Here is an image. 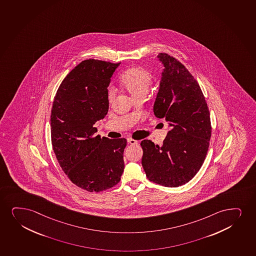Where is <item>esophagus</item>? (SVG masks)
Returning <instances> with one entry per match:
<instances>
[{
	"label": "esophagus",
	"mask_w": 256,
	"mask_h": 256,
	"mask_svg": "<svg viewBox=\"0 0 256 256\" xmlns=\"http://www.w3.org/2000/svg\"><path fill=\"white\" fill-rule=\"evenodd\" d=\"M128 142L130 143V145H136V144H138V140L131 139V138H128Z\"/></svg>",
	"instance_id": "34e87169"
}]
</instances>
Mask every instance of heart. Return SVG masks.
Masks as SVG:
<instances>
[{
    "label": "heart",
    "instance_id": "b5f03b06",
    "mask_svg": "<svg viewBox=\"0 0 256 256\" xmlns=\"http://www.w3.org/2000/svg\"><path fill=\"white\" fill-rule=\"evenodd\" d=\"M151 74L140 66L131 67L126 70L120 78V84L134 99L140 96H145L151 84ZM116 98L114 88H108V102L111 104Z\"/></svg>",
    "mask_w": 256,
    "mask_h": 256
}]
</instances>
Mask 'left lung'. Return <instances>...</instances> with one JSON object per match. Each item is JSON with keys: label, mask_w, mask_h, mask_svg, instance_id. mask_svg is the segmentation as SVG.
I'll return each instance as SVG.
<instances>
[{"label": "left lung", "mask_w": 256, "mask_h": 256, "mask_svg": "<svg viewBox=\"0 0 256 256\" xmlns=\"http://www.w3.org/2000/svg\"><path fill=\"white\" fill-rule=\"evenodd\" d=\"M158 58L164 69L154 112L168 122L170 130L161 146L142 140V164L150 181L178 187L188 183L206 160L210 116L198 82L183 64L168 54Z\"/></svg>", "instance_id": "1"}]
</instances>
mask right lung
<instances>
[{
  "label": "right lung",
  "instance_id": "right-lung-1",
  "mask_svg": "<svg viewBox=\"0 0 256 256\" xmlns=\"http://www.w3.org/2000/svg\"><path fill=\"white\" fill-rule=\"evenodd\" d=\"M120 63L86 60L64 79L50 113V137L60 168L76 186L99 192L119 183L126 140L95 136L108 111V86Z\"/></svg>",
  "mask_w": 256,
  "mask_h": 256
}]
</instances>
